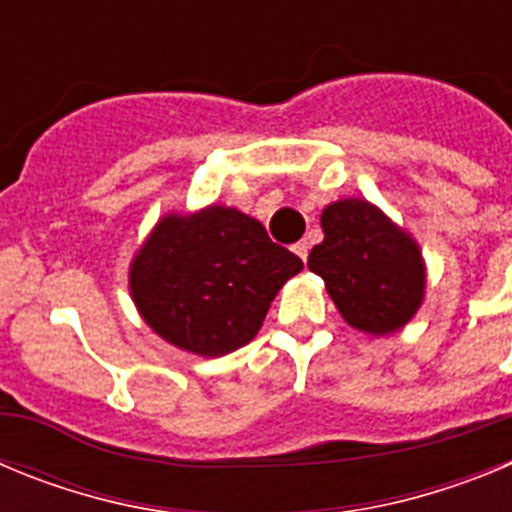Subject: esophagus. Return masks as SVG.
Listing matches in <instances>:
<instances>
[{
    "label": "esophagus",
    "instance_id": "34e87169",
    "mask_svg": "<svg viewBox=\"0 0 512 512\" xmlns=\"http://www.w3.org/2000/svg\"><path fill=\"white\" fill-rule=\"evenodd\" d=\"M292 251H295L302 261H307V253H310V243H307V241L295 243V246H292Z\"/></svg>",
    "mask_w": 512,
    "mask_h": 512
}]
</instances>
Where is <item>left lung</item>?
<instances>
[{
  "label": "left lung",
  "mask_w": 512,
  "mask_h": 512,
  "mask_svg": "<svg viewBox=\"0 0 512 512\" xmlns=\"http://www.w3.org/2000/svg\"><path fill=\"white\" fill-rule=\"evenodd\" d=\"M323 243L307 266L323 277L351 328L387 336L410 323L425 295L418 243L366 200H338L320 215Z\"/></svg>",
  "instance_id": "1"
}]
</instances>
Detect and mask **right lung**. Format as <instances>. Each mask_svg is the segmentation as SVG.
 I'll list each match as a JSON object with an SVG mask.
<instances>
[{
	"label": "right lung",
	"instance_id": "add662e5",
	"mask_svg": "<svg viewBox=\"0 0 512 512\" xmlns=\"http://www.w3.org/2000/svg\"><path fill=\"white\" fill-rule=\"evenodd\" d=\"M302 261L225 205L166 215L130 264V295L158 336L197 356L246 346Z\"/></svg>",
	"mask_w": 512,
	"mask_h": 512
}]
</instances>
